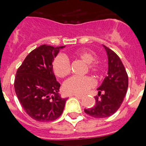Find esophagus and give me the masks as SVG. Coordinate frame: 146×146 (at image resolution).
Here are the masks:
<instances>
[{"instance_id": "obj_1", "label": "esophagus", "mask_w": 146, "mask_h": 146, "mask_svg": "<svg viewBox=\"0 0 146 146\" xmlns=\"http://www.w3.org/2000/svg\"><path fill=\"white\" fill-rule=\"evenodd\" d=\"M74 96L76 97V98H78V99H82L83 98V96L82 95H74Z\"/></svg>"}]
</instances>
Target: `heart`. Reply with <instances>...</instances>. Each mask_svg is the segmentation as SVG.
<instances>
[{"instance_id":"b5f03b06","label":"heart","mask_w":146,"mask_h":146,"mask_svg":"<svg viewBox=\"0 0 146 146\" xmlns=\"http://www.w3.org/2000/svg\"><path fill=\"white\" fill-rule=\"evenodd\" d=\"M73 56L88 64V68L91 73L99 76L102 70V65L95 61L94 53L88 49H79L73 54ZM53 70L59 78H65L70 73V67L69 61L66 57L58 56L53 61ZM94 85V81L88 76L85 77H71L64 82V91L70 95H82L86 92Z\"/></svg>"}]
</instances>
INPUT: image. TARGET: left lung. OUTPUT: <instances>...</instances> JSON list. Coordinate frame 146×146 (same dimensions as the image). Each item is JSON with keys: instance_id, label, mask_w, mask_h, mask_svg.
<instances>
[{"instance_id": "left-lung-1", "label": "left lung", "mask_w": 146, "mask_h": 146, "mask_svg": "<svg viewBox=\"0 0 146 146\" xmlns=\"http://www.w3.org/2000/svg\"><path fill=\"white\" fill-rule=\"evenodd\" d=\"M103 46L108 57L107 76L98 88L95 105L84 110L87 114L95 118H106L114 114L121 105L129 85L127 73L120 58L112 50Z\"/></svg>"}]
</instances>
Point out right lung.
<instances>
[{"label": "right lung", "mask_w": 146, "mask_h": 146, "mask_svg": "<svg viewBox=\"0 0 146 146\" xmlns=\"http://www.w3.org/2000/svg\"><path fill=\"white\" fill-rule=\"evenodd\" d=\"M42 45L31 51L17 69L15 91L25 111L37 121H51L63 113L67 98L58 95L61 85L53 71V61L61 48Z\"/></svg>", "instance_id": "obj_1"}]
</instances>
